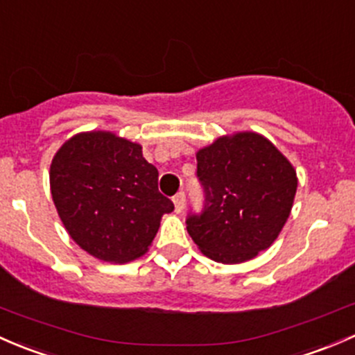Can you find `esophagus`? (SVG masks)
I'll return each mask as SVG.
<instances>
[{"mask_svg": "<svg viewBox=\"0 0 355 355\" xmlns=\"http://www.w3.org/2000/svg\"><path fill=\"white\" fill-rule=\"evenodd\" d=\"M173 202H174V210H176V214H181V211L184 210V205H186L184 193L182 191L178 193V195L173 198Z\"/></svg>", "mask_w": 355, "mask_h": 355, "instance_id": "esophagus-1", "label": "esophagus"}]
</instances>
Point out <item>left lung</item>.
<instances>
[{"instance_id": "1", "label": "left lung", "mask_w": 355, "mask_h": 355, "mask_svg": "<svg viewBox=\"0 0 355 355\" xmlns=\"http://www.w3.org/2000/svg\"><path fill=\"white\" fill-rule=\"evenodd\" d=\"M196 162L205 208L186 229L205 257L236 265L272 246L297 191L287 157L257 131H237L200 148Z\"/></svg>"}]
</instances>
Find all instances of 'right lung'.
Masks as SVG:
<instances>
[{
    "label": "right lung",
    "mask_w": 355,
    "mask_h": 355,
    "mask_svg": "<svg viewBox=\"0 0 355 355\" xmlns=\"http://www.w3.org/2000/svg\"><path fill=\"white\" fill-rule=\"evenodd\" d=\"M157 181L140 144L102 130L73 135L49 169L51 196L69 237L109 263L147 253L162 215L174 210Z\"/></svg>",
    "instance_id": "1"
}]
</instances>
